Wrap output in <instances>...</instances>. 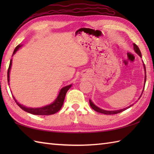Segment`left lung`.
Listing matches in <instances>:
<instances>
[{"instance_id":"8db88e82","label":"left lung","mask_w":154,"mask_h":154,"mask_svg":"<svg viewBox=\"0 0 154 154\" xmlns=\"http://www.w3.org/2000/svg\"><path fill=\"white\" fill-rule=\"evenodd\" d=\"M134 50H135V51L140 55V57H142V54H141V52H140V49H139L138 45H137L135 44H134ZM144 69H145V71H146L145 65H144ZM146 76L145 77V83H146ZM141 96H142V95H141ZM141 96H140V97H141ZM89 104H90L91 107L92 108V109H93L94 110H95L96 112H100V113H103V114H109V115H110V114H115L120 113V112H122V111H124L125 110H126L127 109H129L130 107H131V106L133 105V104H132V105L129 106L128 107H126V108H125V109H121V110H119L107 111V110H104L99 109V107H97V106L94 105V104L93 103V102H91V100H89Z\"/></svg>"}]
</instances>
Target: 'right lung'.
<instances>
[{
	"label": "right lung",
	"instance_id": "obj_1",
	"mask_svg": "<svg viewBox=\"0 0 154 154\" xmlns=\"http://www.w3.org/2000/svg\"><path fill=\"white\" fill-rule=\"evenodd\" d=\"M20 46H21L20 45H18L16 47V48L14 50V52H13V54H14L16 53V51L18 50ZM11 65H12V60H11V61H10V65H9L8 72H7V78H8V85H9V73H10V70H11ZM71 87V85L62 88L61 90L60 91V94H59V95L57 98V99L55 100L52 104L42 108H37V109L27 108L24 106L21 105L20 104H19L17 101H16V100L14 99V97L13 96L12 97H13V99H14V100H15V102L16 103V104L19 106V107H20L22 110H24V111H26V112H29L32 114H35V115H51V114H54L55 113L57 112L58 111L61 109V107L63 106V104L64 102L65 94H66L67 91L70 89Z\"/></svg>",
	"mask_w": 154,
	"mask_h": 154
}]
</instances>
